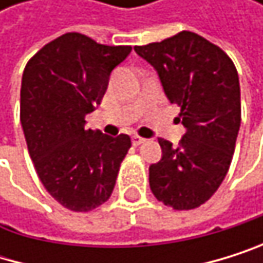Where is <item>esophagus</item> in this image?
I'll return each mask as SVG.
<instances>
[{
  "instance_id": "1",
  "label": "esophagus",
  "mask_w": 263,
  "mask_h": 263,
  "mask_svg": "<svg viewBox=\"0 0 263 263\" xmlns=\"http://www.w3.org/2000/svg\"><path fill=\"white\" fill-rule=\"evenodd\" d=\"M146 142V139H143V137H140V136H133V143L137 146V145H142V143H145Z\"/></svg>"
}]
</instances>
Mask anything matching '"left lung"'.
<instances>
[{
	"label": "left lung",
	"mask_w": 263,
	"mask_h": 263,
	"mask_svg": "<svg viewBox=\"0 0 263 263\" xmlns=\"http://www.w3.org/2000/svg\"><path fill=\"white\" fill-rule=\"evenodd\" d=\"M134 50L155 67L167 99L181 107L186 127L177 148L159 139L162 158L149 165L151 193L174 210L197 208L216 193L235 151L241 123L237 69L218 45L191 31Z\"/></svg>",
	"instance_id": "8db88e82"
}]
</instances>
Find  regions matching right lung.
I'll use <instances>...</instances> for the list:
<instances>
[{
	"label": "right lung",
	"mask_w": 263,
	"mask_h": 263,
	"mask_svg": "<svg viewBox=\"0 0 263 263\" xmlns=\"http://www.w3.org/2000/svg\"><path fill=\"white\" fill-rule=\"evenodd\" d=\"M79 33H66L28 61L20 89V121L36 172L48 194L72 211L108 200L130 148L126 134L86 129L110 76L130 53Z\"/></svg>",
	"instance_id": "right-lung-1"
}]
</instances>
